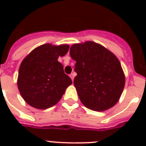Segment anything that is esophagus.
<instances>
[{
  "label": "esophagus",
  "mask_w": 146,
  "mask_h": 146,
  "mask_svg": "<svg viewBox=\"0 0 146 146\" xmlns=\"http://www.w3.org/2000/svg\"><path fill=\"white\" fill-rule=\"evenodd\" d=\"M70 76L72 81H73V80H74V76H75V74H74V73H71L70 75Z\"/></svg>",
  "instance_id": "34e87169"
}]
</instances>
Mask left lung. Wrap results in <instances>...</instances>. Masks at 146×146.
<instances>
[{
	"mask_svg": "<svg viewBox=\"0 0 146 146\" xmlns=\"http://www.w3.org/2000/svg\"><path fill=\"white\" fill-rule=\"evenodd\" d=\"M71 57L76 60L74 86L80 101L92 111L111 108L118 102L125 76L115 55L96 42L72 45Z\"/></svg>",
	"mask_w": 146,
	"mask_h": 146,
	"instance_id": "8db88e82",
	"label": "left lung"
}]
</instances>
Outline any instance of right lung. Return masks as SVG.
<instances>
[{
  "label": "right lung",
  "instance_id": "add662e5",
  "mask_svg": "<svg viewBox=\"0 0 146 146\" xmlns=\"http://www.w3.org/2000/svg\"><path fill=\"white\" fill-rule=\"evenodd\" d=\"M70 46L45 44L38 47L23 60L18 75V89L30 106L47 109L59 102L72 80L57 59Z\"/></svg>",
  "mask_w": 146,
  "mask_h": 146
}]
</instances>
